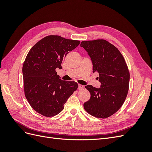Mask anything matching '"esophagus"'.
Instances as JSON below:
<instances>
[{
    "mask_svg": "<svg viewBox=\"0 0 152 152\" xmlns=\"http://www.w3.org/2000/svg\"><path fill=\"white\" fill-rule=\"evenodd\" d=\"M83 88H84V86H82V85H81V84L78 85V89L80 90V89H82Z\"/></svg>",
    "mask_w": 152,
    "mask_h": 152,
    "instance_id": "34e87169",
    "label": "esophagus"
}]
</instances>
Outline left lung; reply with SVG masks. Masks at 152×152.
<instances>
[{"label": "left lung", "instance_id": "obj_1", "mask_svg": "<svg viewBox=\"0 0 152 152\" xmlns=\"http://www.w3.org/2000/svg\"><path fill=\"white\" fill-rule=\"evenodd\" d=\"M80 46L90 56L93 73H98L102 84L98 89L85 86L91 98L84 108L95 117L108 118L120 109L127 97L130 79L127 64L118 49L105 40L82 41Z\"/></svg>", "mask_w": 152, "mask_h": 152}]
</instances>
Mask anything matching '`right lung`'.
I'll use <instances>...</instances> for the list:
<instances>
[{
	"label": "right lung",
	"mask_w": 152,
	"mask_h": 152,
	"mask_svg": "<svg viewBox=\"0 0 152 152\" xmlns=\"http://www.w3.org/2000/svg\"><path fill=\"white\" fill-rule=\"evenodd\" d=\"M80 42L48 35L36 43L27 54L22 69L25 95L31 108L42 115L53 117L60 113L78 88L74 81L62 80L56 69H61L63 59Z\"/></svg>",
	"instance_id": "add662e5"
}]
</instances>
